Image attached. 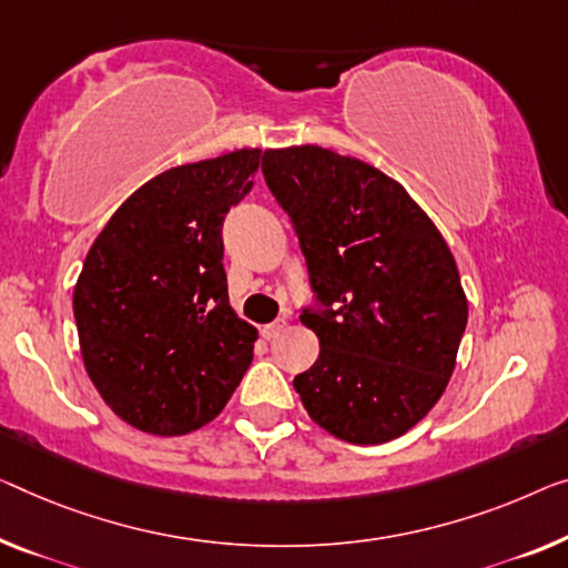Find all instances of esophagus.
<instances>
[{
    "mask_svg": "<svg viewBox=\"0 0 568 568\" xmlns=\"http://www.w3.org/2000/svg\"><path fill=\"white\" fill-rule=\"evenodd\" d=\"M283 328H285V318H277V321H273V324L262 326V336H265L267 342H270V338H275L277 334L283 332Z\"/></svg>",
    "mask_w": 568,
    "mask_h": 568,
    "instance_id": "1",
    "label": "esophagus"
}]
</instances>
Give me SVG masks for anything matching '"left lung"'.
I'll list each match as a JSON object with an SVG mask.
<instances>
[{
    "instance_id": "8db88e82",
    "label": "left lung",
    "mask_w": 568,
    "mask_h": 568,
    "mask_svg": "<svg viewBox=\"0 0 568 568\" xmlns=\"http://www.w3.org/2000/svg\"><path fill=\"white\" fill-rule=\"evenodd\" d=\"M262 175L306 257L301 321L318 359L293 387L308 416L352 444H383L434 408L467 328L444 236L393 178L357 158L267 150Z\"/></svg>"
}]
</instances>
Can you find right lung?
<instances>
[{"mask_svg":"<svg viewBox=\"0 0 568 568\" xmlns=\"http://www.w3.org/2000/svg\"><path fill=\"white\" fill-rule=\"evenodd\" d=\"M260 150L160 173L91 244L73 291L83 365L109 408L155 436L216 418L257 332L230 306L222 226L252 191Z\"/></svg>","mask_w":568,"mask_h":568,"instance_id":"obj_1","label":"right lung"}]
</instances>
